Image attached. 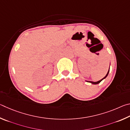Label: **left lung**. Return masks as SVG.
Instances as JSON below:
<instances>
[{
    "instance_id": "obj_1",
    "label": "left lung",
    "mask_w": 130,
    "mask_h": 130,
    "mask_svg": "<svg viewBox=\"0 0 130 130\" xmlns=\"http://www.w3.org/2000/svg\"><path fill=\"white\" fill-rule=\"evenodd\" d=\"M109 71H110V69H109V70H108V72H107V74H106V75L104 77V78H103V79H102L101 80H99V81H98V82H92V81H87V80H86V82H89V83H92V84H93V85H97V84H99L100 82H101V81H102L104 79H105L107 76H108V73H109Z\"/></svg>"
}]
</instances>
